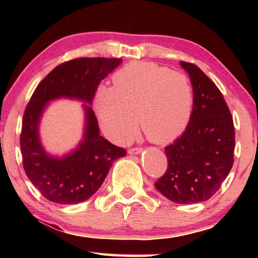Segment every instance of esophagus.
<instances>
[{"label": "esophagus", "mask_w": 258, "mask_h": 258, "mask_svg": "<svg viewBox=\"0 0 258 258\" xmlns=\"http://www.w3.org/2000/svg\"><path fill=\"white\" fill-rule=\"evenodd\" d=\"M142 152H143V149H142V147H134V149L128 150V154L130 155H139Z\"/></svg>", "instance_id": "1"}]
</instances>
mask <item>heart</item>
I'll use <instances>...</instances> for the list:
<instances>
[{"instance_id":"obj_1","label":"heart","mask_w":258,"mask_h":258,"mask_svg":"<svg viewBox=\"0 0 258 258\" xmlns=\"http://www.w3.org/2000/svg\"><path fill=\"white\" fill-rule=\"evenodd\" d=\"M194 93L187 76L152 62L134 61L113 75V86L97 90L94 107L102 127L118 143L140 128L153 143H166L183 132Z\"/></svg>"}]
</instances>
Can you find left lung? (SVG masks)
Here are the masks:
<instances>
[{"instance_id": "1", "label": "left lung", "mask_w": 258, "mask_h": 258, "mask_svg": "<svg viewBox=\"0 0 258 258\" xmlns=\"http://www.w3.org/2000/svg\"><path fill=\"white\" fill-rule=\"evenodd\" d=\"M188 73L194 102L184 133L165 147L167 169L155 183L178 204L207 201L227 177L234 162L233 117L218 87L196 65L179 62Z\"/></svg>"}]
</instances>
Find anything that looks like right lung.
Wrapping results in <instances>:
<instances>
[{
    "mask_svg": "<svg viewBox=\"0 0 258 258\" xmlns=\"http://www.w3.org/2000/svg\"><path fill=\"white\" fill-rule=\"evenodd\" d=\"M122 63L120 58L82 57L54 69L37 85L25 108L21 133L23 167L32 184L53 203L78 204L101 187L114 161L126 151L100 135L91 103L100 82ZM59 98L83 101L84 138L62 157L50 155L39 138V124L49 102Z\"/></svg>",
    "mask_w": 258,
    "mask_h": 258,
    "instance_id": "obj_1",
    "label": "right lung"
}]
</instances>
